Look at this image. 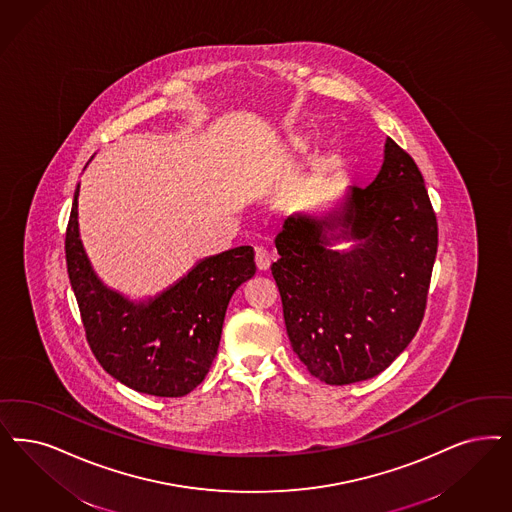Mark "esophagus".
<instances>
[{
  "label": "esophagus",
  "mask_w": 512,
  "mask_h": 512,
  "mask_svg": "<svg viewBox=\"0 0 512 512\" xmlns=\"http://www.w3.org/2000/svg\"><path fill=\"white\" fill-rule=\"evenodd\" d=\"M255 263H257L259 270H268L270 263H272L270 251L265 249V247H257V249H255Z\"/></svg>",
  "instance_id": "1"
}]
</instances>
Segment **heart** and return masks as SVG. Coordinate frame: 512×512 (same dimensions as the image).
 <instances>
[{
  "label": "heart",
  "instance_id": "1",
  "mask_svg": "<svg viewBox=\"0 0 512 512\" xmlns=\"http://www.w3.org/2000/svg\"><path fill=\"white\" fill-rule=\"evenodd\" d=\"M308 147H310V141H308L306 136H291L287 143H285V147H283V155L287 159H295V157H299L302 153H306Z\"/></svg>",
  "mask_w": 512,
  "mask_h": 512
}]
</instances>
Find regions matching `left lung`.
<instances>
[{
    "mask_svg": "<svg viewBox=\"0 0 512 512\" xmlns=\"http://www.w3.org/2000/svg\"><path fill=\"white\" fill-rule=\"evenodd\" d=\"M340 239L356 246L333 250ZM437 244L422 172L391 138L367 189L325 215L285 219L270 268L293 352L312 376L346 386L388 369L420 329Z\"/></svg>",
    "mask_w": 512,
    "mask_h": 512,
    "instance_id": "obj_1",
    "label": "left lung"
}]
</instances>
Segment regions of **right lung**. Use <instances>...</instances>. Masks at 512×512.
Returning <instances> with one entry per match:
<instances>
[{"mask_svg": "<svg viewBox=\"0 0 512 512\" xmlns=\"http://www.w3.org/2000/svg\"><path fill=\"white\" fill-rule=\"evenodd\" d=\"M77 196L66 230V263L90 350L121 384L155 397H183L210 371L232 293L255 274L253 247L202 259L147 302L111 291L94 274L79 238Z\"/></svg>", "mask_w": 512, "mask_h": 512, "instance_id": "1", "label": "right lung"}]
</instances>
